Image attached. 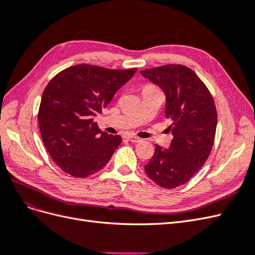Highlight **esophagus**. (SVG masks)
Segmentation results:
<instances>
[{
	"label": "esophagus",
	"mask_w": 255,
	"mask_h": 255,
	"mask_svg": "<svg viewBox=\"0 0 255 255\" xmlns=\"http://www.w3.org/2000/svg\"><path fill=\"white\" fill-rule=\"evenodd\" d=\"M127 139H128V141H130V142H138V141L141 140L139 137H136V136H128Z\"/></svg>",
	"instance_id": "esophagus-1"
}]
</instances>
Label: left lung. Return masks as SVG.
<instances>
[{"instance_id": "1", "label": "left lung", "mask_w": 255, "mask_h": 255, "mask_svg": "<svg viewBox=\"0 0 255 255\" xmlns=\"http://www.w3.org/2000/svg\"><path fill=\"white\" fill-rule=\"evenodd\" d=\"M140 74L166 94L165 114L173 135L168 150L155 145L145 173L160 187H179L200 170L212 152L217 128L214 98L186 66L169 64L144 69Z\"/></svg>"}]
</instances>
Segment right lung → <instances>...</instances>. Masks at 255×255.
<instances>
[{
	"label": "right lung",
	"mask_w": 255,
	"mask_h": 255,
	"mask_svg": "<svg viewBox=\"0 0 255 255\" xmlns=\"http://www.w3.org/2000/svg\"><path fill=\"white\" fill-rule=\"evenodd\" d=\"M136 71L137 68L119 70L80 64L49 82L42 92L38 123L44 146L61 170L87 177L111 159L122 138L102 132L95 116Z\"/></svg>",
	"instance_id": "add662e5"
}]
</instances>
